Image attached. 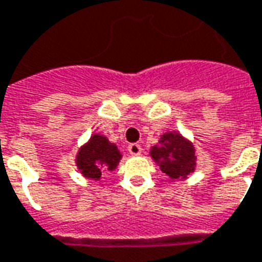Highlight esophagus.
<instances>
[{
  "mask_svg": "<svg viewBox=\"0 0 262 262\" xmlns=\"http://www.w3.org/2000/svg\"><path fill=\"white\" fill-rule=\"evenodd\" d=\"M127 151H129V154H130V156H140L141 147L139 146V144H136V143H133V144H129Z\"/></svg>",
  "mask_w": 262,
  "mask_h": 262,
  "instance_id": "esophagus-1",
  "label": "esophagus"
}]
</instances>
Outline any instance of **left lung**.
<instances>
[{
	"label": "left lung",
	"mask_w": 262,
	"mask_h": 262,
	"mask_svg": "<svg viewBox=\"0 0 262 262\" xmlns=\"http://www.w3.org/2000/svg\"><path fill=\"white\" fill-rule=\"evenodd\" d=\"M151 158L170 180L186 179L195 169V148L179 132H165L151 147Z\"/></svg>",
	"instance_id": "1"
}]
</instances>
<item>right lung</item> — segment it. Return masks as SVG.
Instances as JSON below:
<instances>
[{
  "mask_svg": "<svg viewBox=\"0 0 262 262\" xmlns=\"http://www.w3.org/2000/svg\"><path fill=\"white\" fill-rule=\"evenodd\" d=\"M121 158V151L108 137L94 133L77 151L76 166L84 178L97 182L104 173L116 169Z\"/></svg>",
  "mask_w": 262,
  "mask_h": 262,
  "instance_id": "add662e5",
  "label": "right lung"
}]
</instances>
